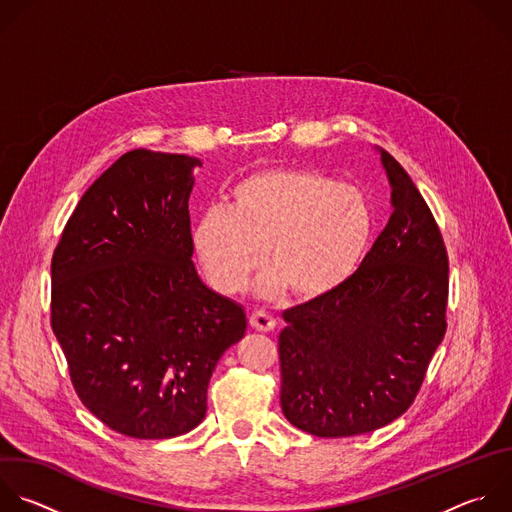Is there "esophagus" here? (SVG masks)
Here are the masks:
<instances>
[{"label":"esophagus","instance_id":"34e87169","mask_svg":"<svg viewBox=\"0 0 512 512\" xmlns=\"http://www.w3.org/2000/svg\"><path fill=\"white\" fill-rule=\"evenodd\" d=\"M249 323H251V327L257 329V331H273L275 325H277V321H275L269 313H265L263 309L253 311V313L249 315Z\"/></svg>","mask_w":512,"mask_h":512}]
</instances>
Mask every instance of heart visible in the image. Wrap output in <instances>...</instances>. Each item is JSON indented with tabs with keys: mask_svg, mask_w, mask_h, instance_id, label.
Wrapping results in <instances>:
<instances>
[{
	"mask_svg": "<svg viewBox=\"0 0 512 512\" xmlns=\"http://www.w3.org/2000/svg\"><path fill=\"white\" fill-rule=\"evenodd\" d=\"M374 233L364 191L311 168L279 166L241 179L225 209L205 213L193 231L211 285L237 293L265 261L263 293L289 289L315 301L344 287L360 269Z\"/></svg>",
	"mask_w": 512,
	"mask_h": 512,
	"instance_id": "1",
	"label": "heart"
}]
</instances>
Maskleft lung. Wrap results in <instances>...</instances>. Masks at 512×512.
Masks as SVG:
<instances>
[{"label": "left lung", "mask_w": 512, "mask_h": 512, "mask_svg": "<svg viewBox=\"0 0 512 512\" xmlns=\"http://www.w3.org/2000/svg\"><path fill=\"white\" fill-rule=\"evenodd\" d=\"M392 217L354 277L283 313L281 410L319 438L374 432L416 400L446 333L448 253L424 197L386 150Z\"/></svg>", "instance_id": "1"}]
</instances>
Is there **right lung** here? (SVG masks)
<instances>
[{
    "label": "right lung",
    "instance_id": "add662e5",
    "mask_svg": "<svg viewBox=\"0 0 512 512\" xmlns=\"http://www.w3.org/2000/svg\"><path fill=\"white\" fill-rule=\"evenodd\" d=\"M201 158L136 148L90 185L52 257V329L82 404L108 428L158 440L191 432L241 305L193 263L189 197Z\"/></svg>",
    "mask_w": 512,
    "mask_h": 512
}]
</instances>
